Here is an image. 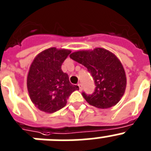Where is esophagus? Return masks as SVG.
<instances>
[{"label": "esophagus", "instance_id": "1", "mask_svg": "<svg viewBox=\"0 0 151 151\" xmlns=\"http://www.w3.org/2000/svg\"><path fill=\"white\" fill-rule=\"evenodd\" d=\"M78 86H79V90L80 91H82V90H83V87H82V84L81 83H78Z\"/></svg>", "mask_w": 151, "mask_h": 151}]
</instances>
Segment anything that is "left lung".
I'll use <instances>...</instances> for the list:
<instances>
[{"instance_id": "obj_1", "label": "left lung", "mask_w": 151, "mask_h": 151, "mask_svg": "<svg viewBox=\"0 0 151 151\" xmlns=\"http://www.w3.org/2000/svg\"><path fill=\"white\" fill-rule=\"evenodd\" d=\"M70 58L87 68L96 88L91 95L82 93L91 106L108 109L117 104L126 88V75L122 63L113 53L102 48L93 51H78Z\"/></svg>"}]
</instances>
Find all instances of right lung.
<instances>
[{
	"label": "right lung",
	"mask_w": 151,
	"mask_h": 151,
	"mask_svg": "<svg viewBox=\"0 0 151 151\" xmlns=\"http://www.w3.org/2000/svg\"><path fill=\"white\" fill-rule=\"evenodd\" d=\"M71 51L50 48L39 53L32 61L27 76L29 97L39 109L53 113L65 106L68 97L79 86L69 81L61 70L62 63Z\"/></svg>",
	"instance_id": "1"
}]
</instances>
